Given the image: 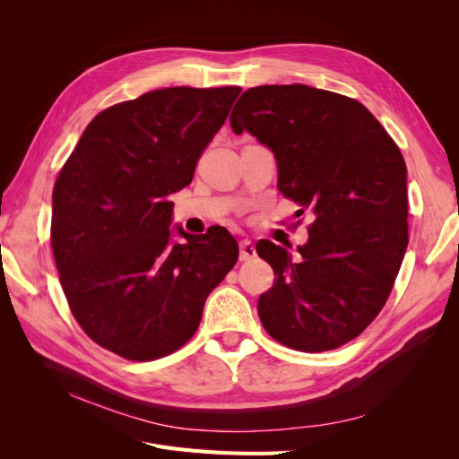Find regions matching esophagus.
<instances>
[{
  "mask_svg": "<svg viewBox=\"0 0 459 459\" xmlns=\"http://www.w3.org/2000/svg\"><path fill=\"white\" fill-rule=\"evenodd\" d=\"M239 248H241V253H239L241 262H247V260L255 258V255H256V248H255V245H253L251 241H248V239H243V241L239 243Z\"/></svg>",
  "mask_w": 459,
  "mask_h": 459,
  "instance_id": "34e87169",
  "label": "esophagus"
}]
</instances>
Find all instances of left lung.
<instances>
[{
	"mask_svg": "<svg viewBox=\"0 0 459 459\" xmlns=\"http://www.w3.org/2000/svg\"><path fill=\"white\" fill-rule=\"evenodd\" d=\"M230 124L273 151L283 197L314 212L297 258L272 241L256 245L275 273L258 299L264 329L302 352L356 339L385 307L408 247L398 145L359 101L302 84L247 90Z\"/></svg>",
	"mask_w": 459,
	"mask_h": 459,
	"instance_id": "1",
	"label": "left lung"
}]
</instances>
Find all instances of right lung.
Here are the masks:
<instances>
[{
    "mask_svg": "<svg viewBox=\"0 0 459 459\" xmlns=\"http://www.w3.org/2000/svg\"><path fill=\"white\" fill-rule=\"evenodd\" d=\"M241 88H164L101 110L53 187L51 247L78 325L132 362L195 335L211 290L239 258L221 226L170 241L172 193L226 122Z\"/></svg>",
    "mask_w": 459,
    "mask_h": 459,
    "instance_id": "1",
    "label": "right lung"
}]
</instances>
